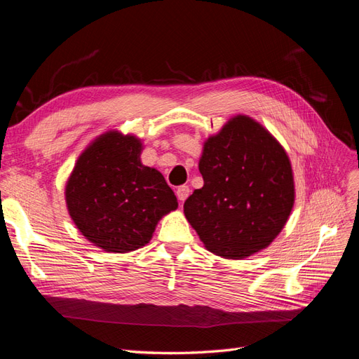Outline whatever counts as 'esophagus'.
<instances>
[{
  "instance_id": "1",
  "label": "esophagus",
  "mask_w": 359,
  "mask_h": 359,
  "mask_svg": "<svg viewBox=\"0 0 359 359\" xmlns=\"http://www.w3.org/2000/svg\"><path fill=\"white\" fill-rule=\"evenodd\" d=\"M189 187H179L176 194H177V198L180 200V203L185 201L188 197H189Z\"/></svg>"
}]
</instances>
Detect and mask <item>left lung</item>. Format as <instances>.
<instances>
[{
	"mask_svg": "<svg viewBox=\"0 0 359 359\" xmlns=\"http://www.w3.org/2000/svg\"><path fill=\"white\" fill-rule=\"evenodd\" d=\"M204 185L183 212L208 251L242 260L268 248L294 204L287 151L260 121L236 114L203 144Z\"/></svg>",
	"mask_w": 359,
	"mask_h": 359,
	"instance_id": "obj_1",
	"label": "left lung"
}]
</instances>
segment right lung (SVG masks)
Listing matches in <instances>:
<instances>
[{"label": "right lung", "mask_w": 359, "mask_h": 359, "mask_svg": "<svg viewBox=\"0 0 359 359\" xmlns=\"http://www.w3.org/2000/svg\"><path fill=\"white\" fill-rule=\"evenodd\" d=\"M142 141L109 129L81 151L65 200L72 221L95 247L125 254L147 245L179 203L162 174L142 165Z\"/></svg>", "instance_id": "obj_1"}]
</instances>
